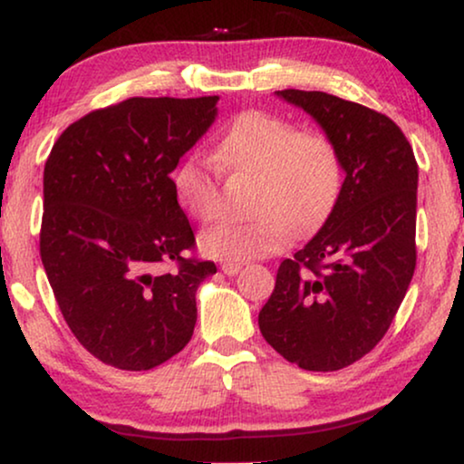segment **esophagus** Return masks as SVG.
<instances>
[{
	"label": "esophagus",
	"instance_id": "34e87169",
	"mask_svg": "<svg viewBox=\"0 0 464 464\" xmlns=\"http://www.w3.org/2000/svg\"><path fill=\"white\" fill-rule=\"evenodd\" d=\"M240 268H243V266H240V264H227V262H226L224 266H221V270H224V275H227V276L238 275Z\"/></svg>",
	"mask_w": 464,
	"mask_h": 464
}]
</instances>
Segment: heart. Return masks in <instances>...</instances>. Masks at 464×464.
<instances>
[{"mask_svg": "<svg viewBox=\"0 0 464 464\" xmlns=\"http://www.w3.org/2000/svg\"><path fill=\"white\" fill-rule=\"evenodd\" d=\"M224 167L257 175L251 219H224L200 234V251L227 264H245L283 249L289 230L302 234L321 224L342 189V158L321 132H302L289 120L245 111L218 145ZM215 158L192 154L173 173L181 207L198 221L218 218L221 169Z\"/></svg>", "mask_w": 464, "mask_h": 464, "instance_id": "b5f03b06", "label": "heart"}]
</instances>
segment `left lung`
I'll return each instance as SVG.
<instances>
[{
  "label": "left lung",
  "instance_id": "8db88e82",
  "mask_svg": "<svg viewBox=\"0 0 464 464\" xmlns=\"http://www.w3.org/2000/svg\"><path fill=\"white\" fill-rule=\"evenodd\" d=\"M340 151L344 183L308 245L283 259L259 332L289 363L335 372L389 332L416 268L414 150L389 116L319 91H276Z\"/></svg>",
  "mask_w": 464,
  "mask_h": 464
}]
</instances>
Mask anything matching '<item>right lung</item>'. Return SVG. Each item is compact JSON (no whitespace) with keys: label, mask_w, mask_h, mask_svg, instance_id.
I'll return each mask as SVG.
<instances>
[{"label":"right lung","mask_w":464,"mask_h":464,"mask_svg":"<svg viewBox=\"0 0 464 464\" xmlns=\"http://www.w3.org/2000/svg\"><path fill=\"white\" fill-rule=\"evenodd\" d=\"M219 97H132L69 124L44 167L40 256L63 319L92 357L145 372L183 351L196 289L192 226L170 173Z\"/></svg>","instance_id":"obj_1"}]
</instances>
